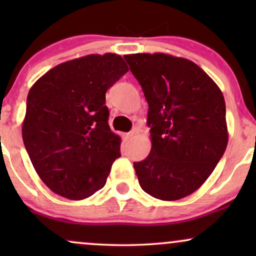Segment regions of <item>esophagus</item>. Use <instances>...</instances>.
Returning a JSON list of instances; mask_svg holds the SVG:
<instances>
[{"instance_id":"esophagus-1","label":"esophagus","mask_w":256,"mask_h":256,"mask_svg":"<svg viewBox=\"0 0 256 256\" xmlns=\"http://www.w3.org/2000/svg\"><path fill=\"white\" fill-rule=\"evenodd\" d=\"M134 136V132H128V134H124V136L122 137H124L125 140H130Z\"/></svg>"}]
</instances>
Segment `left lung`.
<instances>
[{"mask_svg": "<svg viewBox=\"0 0 256 256\" xmlns=\"http://www.w3.org/2000/svg\"><path fill=\"white\" fill-rule=\"evenodd\" d=\"M124 58L149 106L152 149L134 162L140 188L162 201L183 198L207 180L228 146L222 90L186 58L164 52Z\"/></svg>", "mask_w": 256, "mask_h": 256, "instance_id": "1", "label": "left lung"}]
</instances>
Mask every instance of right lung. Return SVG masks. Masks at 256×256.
<instances>
[{"label": "right lung", "instance_id": "add662e5", "mask_svg": "<svg viewBox=\"0 0 256 256\" xmlns=\"http://www.w3.org/2000/svg\"><path fill=\"white\" fill-rule=\"evenodd\" d=\"M128 71L120 55L91 54L58 64L32 85L22 140L52 192L84 200L104 186L122 142L108 125L106 91Z\"/></svg>", "mask_w": 256, "mask_h": 256}]
</instances>
